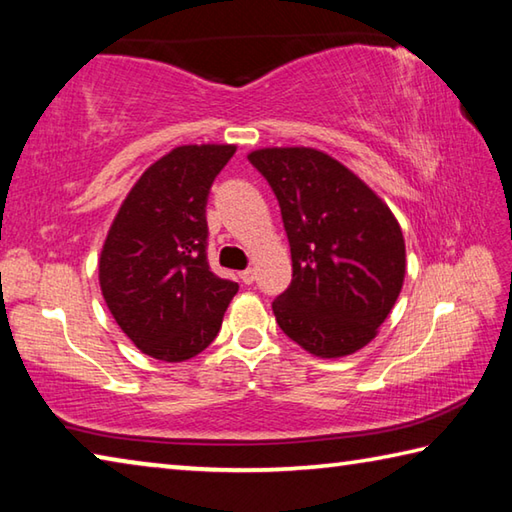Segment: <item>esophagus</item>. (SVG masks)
Returning a JSON list of instances; mask_svg holds the SVG:
<instances>
[{
  "mask_svg": "<svg viewBox=\"0 0 512 512\" xmlns=\"http://www.w3.org/2000/svg\"><path fill=\"white\" fill-rule=\"evenodd\" d=\"M239 277H241V282H244V284H253L257 275H255L253 268H246V271L239 273Z\"/></svg>",
  "mask_w": 512,
  "mask_h": 512,
  "instance_id": "34e87169",
  "label": "esophagus"
}]
</instances>
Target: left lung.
<instances>
[{
    "label": "left lung",
    "mask_w": 512,
    "mask_h": 512,
    "mask_svg": "<svg viewBox=\"0 0 512 512\" xmlns=\"http://www.w3.org/2000/svg\"><path fill=\"white\" fill-rule=\"evenodd\" d=\"M248 160L271 185L291 246V284L273 300L277 325L316 357L357 352L402 291L400 223L363 180L316 149H262Z\"/></svg>",
    "instance_id": "left-lung-1"
}]
</instances>
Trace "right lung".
<instances>
[{"instance_id":"obj_1","label":"right lung","mask_w":512,"mask_h":512,"mask_svg":"<svg viewBox=\"0 0 512 512\" xmlns=\"http://www.w3.org/2000/svg\"><path fill=\"white\" fill-rule=\"evenodd\" d=\"M235 146H178L142 173L112 221L99 282L112 318L144 354L196 357L219 334L239 284L207 262V198Z\"/></svg>"}]
</instances>
